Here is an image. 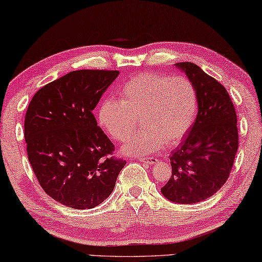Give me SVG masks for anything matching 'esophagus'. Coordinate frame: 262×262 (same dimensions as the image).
Masks as SVG:
<instances>
[{"label":"esophagus","instance_id":"34e87169","mask_svg":"<svg viewBox=\"0 0 262 262\" xmlns=\"http://www.w3.org/2000/svg\"><path fill=\"white\" fill-rule=\"evenodd\" d=\"M139 160L141 162H145V164H147V165H153V164H156V162H158L157 158H139Z\"/></svg>","mask_w":262,"mask_h":262}]
</instances>
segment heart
Here are the masks:
<instances>
[{
	"label": "heart",
	"instance_id": "b5f03b06",
	"mask_svg": "<svg viewBox=\"0 0 262 262\" xmlns=\"http://www.w3.org/2000/svg\"><path fill=\"white\" fill-rule=\"evenodd\" d=\"M119 100L105 98L97 111L100 126L111 138L124 141L139 118L141 127L123 146L130 156L175 146L191 130L199 113V93L189 79L143 72L118 89Z\"/></svg>",
	"mask_w": 262,
	"mask_h": 262
}]
</instances>
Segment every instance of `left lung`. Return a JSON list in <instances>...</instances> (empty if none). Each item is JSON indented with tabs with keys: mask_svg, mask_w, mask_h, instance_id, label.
Wrapping results in <instances>:
<instances>
[{
	"mask_svg": "<svg viewBox=\"0 0 262 262\" xmlns=\"http://www.w3.org/2000/svg\"><path fill=\"white\" fill-rule=\"evenodd\" d=\"M199 93L191 130L170 153L171 177L161 192L175 203L194 204L221 189L238 151L237 115L224 85L192 62L175 63Z\"/></svg>",
	"mask_w": 262,
	"mask_h": 262,
	"instance_id": "1",
	"label": "left lung"
}]
</instances>
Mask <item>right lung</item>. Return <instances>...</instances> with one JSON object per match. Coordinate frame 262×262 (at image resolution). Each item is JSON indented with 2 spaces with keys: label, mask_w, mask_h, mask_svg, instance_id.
<instances>
[{
  "label": "right lung",
  "mask_w": 262,
  "mask_h": 262,
  "mask_svg": "<svg viewBox=\"0 0 262 262\" xmlns=\"http://www.w3.org/2000/svg\"><path fill=\"white\" fill-rule=\"evenodd\" d=\"M118 71H73L40 88L28 106L24 137L40 187L57 202L92 209L114 190L126 161L93 114Z\"/></svg>",
  "instance_id": "right-lung-1"
}]
</instances>
